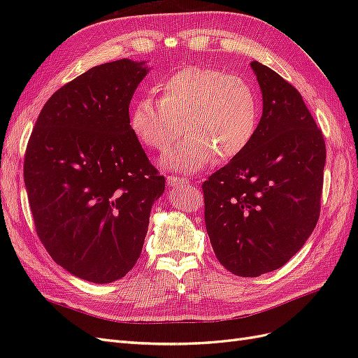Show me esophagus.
I'll use <instances>...</instances> for the list:
<instances>
[{"mask_svg":"<svg viewBox=\"0 0 358 358\" xmlns=\"http://www.w3.org/2000/svg\"><path fill=\"white\" fill-rule=\"evenodd\" d=\"M167 183H169V187H171V188H178V187H182V185H187L188 180L183 179V178H178V176H167Z\"/></svg>","mask_w":358,"mask_h":358,"instance_id":"34e87169","label":"esophagus"}]
</instances>
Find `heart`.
<instances>
[{"mask_svg": "<svg viewBox=\"0 0 358 358\" xmlns=\"http://www.w3.org/2000/svg\"><path fill=\"white\" fill-rule=\"evenodd\" d=\"M157 91L133 104L129 125L143 145L167 150L183 131L188 136L162 166L182 173L208 167L215 155L231 159L251 143L259 121L255 90L242 78L216 69L187 67L170 74Z\"/></svg>", "mask_w": 358, "mask_h": 358, "instance_id": "heart-1", "label": "heart"}]
</instances>
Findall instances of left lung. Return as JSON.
<instances>
[{"label":"left lung","mask_w":358,"mask_h":358,"mask_svg":"<svg viewBox=\"0 0 358 358\" xmlns=\"http://www.w3.org/2000/svg\"><path fill=\"white\" fill-rule=\"evenodd\" d=\"M263 115L243 152L203 183L204 222L220 263L257 278L296 255L318 222L326 143L300 92L251 62Z\"/></svg>","instance_id":"obj_1"}]
</instances>
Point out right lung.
I'll return each mask as SVG.
<instances>
[{"label":"right lung","mask_w":358,"mask_h":358,"mask_svg":"<svg viewBox=\"0 0 358 358\" xmlns=\"http://www.w3.org/2000/svg\"><path fill=\"white\" fill-rule=\"evenodd\" d=\"M149 70L124 58L80 74L48 100L27 146L40 241L57 264L94 284L134 267L166 188L129 125V101Z\"/></svg>","instance_id":"1"}]
</instances>
